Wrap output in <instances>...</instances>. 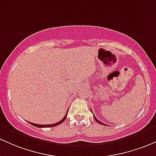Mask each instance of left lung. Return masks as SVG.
Instances as JSON below:
<instances>
[{
  "label": "left lung",
  "instance_id": "8db88e82",
  "mask_svg": "<svg viewBox=\"0 0 156 156\" xmlns=\"http://www.w3.org/2000/svg\"><path fill=\"white\" fill-rule=\"evenodd\" d=\"M91 111H92V109H91ZM92 114H93V112H92ZM93 117H94V119H95V121H97V122H98V123H99V124H102V125H105V124H104V123L101 122V121H99V120H98V119H96V117H95V115H94V114H93Z\"/></svg>",
  "mask_w": 156,
  "mask_h": 156
}]
</instances>
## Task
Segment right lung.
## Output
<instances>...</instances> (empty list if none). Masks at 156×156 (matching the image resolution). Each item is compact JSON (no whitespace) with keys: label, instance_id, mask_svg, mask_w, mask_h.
I'll list each match as a JSON object with an SVG mask.
<instances>
[{"label":"right lung","instance_id":"right-lung-1","mask_svg":"<svg viewBox=\"0 0 156 156\" xmlns=\"http://www.w3.org/2000/svg\"><path fill=\"white\" fill-rule=\"evenodd\" d=\"M67 112L68 111L66 112V115H64V117L63 118V119H61V121H59V122L58 123H55V124H34V123H31V122H29L30 124H32V125L36 126V127H38V128H42V127H52V126H58L59 125V124H62L63 122L65 121V119H66V115H67Z\"/></svg>","mask_w":156,"mask_h":156}]
</instances>
